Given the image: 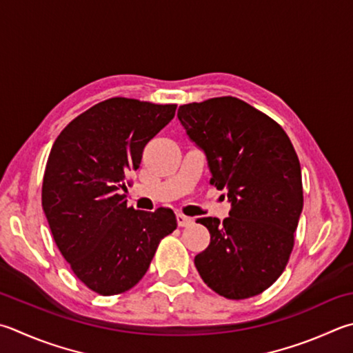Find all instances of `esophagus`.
I'll return each mask as SVG.
<instances>
[{
	"label": "esophagus",
	"mask_w": 353,
	"mask_h": 353,
	"mask_svg": "<svg viewBox=\"0 0 353 353\" xmlns=\"http://www.w3.org/2000/svg\"><path fill=\"white\" fill-rule=\"evenodd\" d=\"M177 223H179V227H188V225H191V223H193V219H191V217H188V216L177 214Z\"/></svg>",
	"instance_id": "esophagus-1"
}]
</instances>
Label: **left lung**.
Here are the masks:
<instances>
[{"label":"left lung","instance_id":"8db88e82","mask_svg":"<svg viewBox=\"0 0 353 353\" xmlns=\"http://www.w3.org/2000/svg\"><path fill=\"white\" fill-rule=\"evenodd\" d=\"M177 117L207 156L210 183L232 203L222 222L196 221L211 239L194 265L221 296H256L281 276L293 250L304 202L296 152L276 121L236 97L182 105Z\"/></svg>","mask_w":353,"mask_h":353}]
</instances>
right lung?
<instances>
[{"label": "right lung", "instance_id": "1", "mask_svg": "<svg viewBox=\"0 0 353 353\" xmlns=\"http://www.w3.org/2000/svg\"><path fill=\"white\" fill-rule=\"evenodd\" d=\"M176 108L105 100L70 121L50 150L41 190L50 232L75 276L103 296L136 285L177 227L172 210H134L120 191Z\"/></svg>", "mask_w": 353, "mask_h": 353}]
</instances>
